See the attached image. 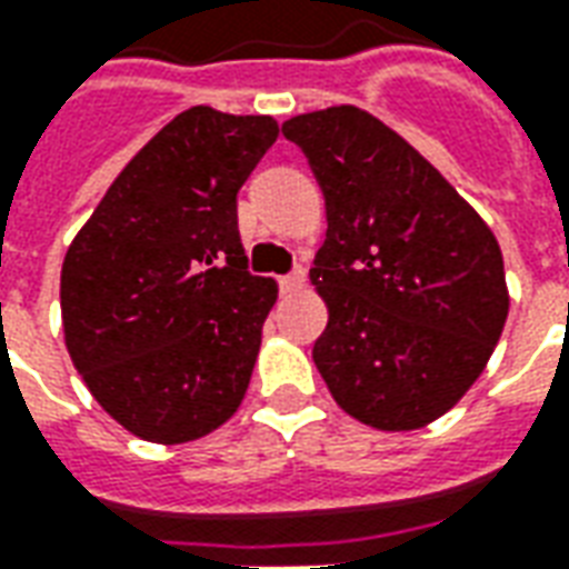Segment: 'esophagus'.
Wrapping results in <instances>:
<instances>
[{
  "mask_svg": "<svg viewBox=\"0 0 569 569\" xmlns=\"http://www.w3.org/2000/svg\"><path fill=\"white\" fill-rule=\"evenodd\" d=\"M305 277H308V273H305V268H296L292 273L280 277V289H283V292H296V289H301V286H305Z\"/></svg>",
  "mask_w": 569,
  "mask_h": 569,
  "instance_id": "esophagus-1",
  "label": "esophagus"
}]
</instances>
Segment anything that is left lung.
<instances>
[{
  "label": "left lung",
  "mask_w": 569,
  "mask_h": 569,
  "mask_svg": "<svg viewBox=\"0 0 569 569\" xmlns=\"http://www.w3.org/2000/svg\"><path fill=\"white\" fill-rule=\"evenodd\" d=\"M326 198L310 280L329 308L313 345L350 418L420 429L478 381L509 317L488 222L396 130L357 106L289 118Z\"/></svg>",
  "instance_id": "8db88e82"
}]
</instances>
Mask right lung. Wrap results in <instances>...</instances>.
Listing matches in <instances>:
<instances>
[{
    "mask_svg": "<svg viewBox=\"0 0 569 569\" xmlns=\"http://www.w3.org/2000/svg\"><path fill=\"white\" fill-rule=\"evenodd\" d=\"M277 133L271 116L191 106L130 158L69 243V357L140 439H200L247 396L277 283L247 271L237 191Z\"/></svg>",
    "mask_w": 569,
    "mask_h": 569,
    "instance_id": "obj_1",
    "label": "right lung"
}]
</instances>
